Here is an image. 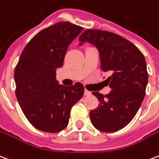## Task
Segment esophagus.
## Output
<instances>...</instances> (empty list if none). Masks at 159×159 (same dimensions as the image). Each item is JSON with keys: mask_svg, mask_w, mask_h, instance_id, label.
Returning <instances> with one entry per match:
<instances>
[{"mask_svg": "<svg viewBox=\"0 0 159 159\" xmlns=\"http://www.w3.org/2000/svg\"><path fill=\"white\" fill-rule=\"evenodd\" d=\"M91 95L90 91L87 90V89H85V90H84V95Z\"/></svg>", "mask_w": 159, "mask_h": 159, "instance_id": "obj_1", "label": "esophagus"}]
</instances>
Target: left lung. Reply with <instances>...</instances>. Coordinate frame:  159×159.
<instances>
[{
	"label": "left lung",
	"mask_w": 159,
	"mask_h": 159,
	"mask_svg": "<svg viewBox=\"0 0 159 159\" xmlns=\"http://www.w3.org/2000/svg\"><path fill=\"white\" fill-rule=\"evenodd\" d=\"M79 45L89 42L97 48L101 69L110 72L107 81L112 89L103 95L93 92L100 104L90 111L91 123L102 132L122 129L134 119L145 95L148 73L145 57L129 40L102 30H85Z\"/></svg>",
	"instance_id": "obj_1"
}]
</instances>
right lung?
Segmentation results:
<instances>
[{"mask_svg":"<svg viewBox=\"0 0 159 159\" xmlns=\"http://www.w3.org/2000/svg\"><path fill=\"white\" fill-rule=\"evenodd\" d=\"M83 30L70 22H57L38 33L19 58L14 70L15 95L26 119L40 131L64 130L71 107L83 97L82 83L64 86L56 79L68 46Z\"/></svg>","mask_w":159,"mask_h":159,"instance_id":"add662e5","label":"right lung"}]
</instances>
